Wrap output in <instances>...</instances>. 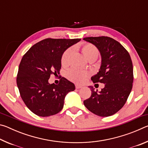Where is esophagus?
Listing matches in <instances>:
<instances>
[{
  "mask_svg": "<svg viewBox=\"0 0 148 148\" xmlns=\"http://www.w3.org/2000/svg\"><path fill=\"white\" fill-rule=\"evenodd\" d=\"M82 86H80V85H78V84L76 85V89H80V88H82Z\"/></svg>",
  "mask_w": 148,
  "mask_h": 148,
  "instance_id": "obj_1",
  "label": "esophagus"
}]
</instances>
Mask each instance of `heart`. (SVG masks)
<instances>
[{
    "label": "heart",
    "instance_id": "1",
    "mask_svg": "<svg viewBox=\"0 0 148 148\" xmlns=\"http://www.w3.org/2000/svg\"><path fill=\"white\" fill-rule=\"evenodd\" d=\"M82 50L84 56L87 59L91 58L97 59L99 55V51L97 47L93 44L86 43L83 44ZM74 51V47H71L67 49L62 54L61 57V63L66 65L69 63L70 58ZM89 75V72L77 68H72L67 72L66 76L68 78L72 81L77 82V83H82L87 78Z\"/></svg>",
    "mask_w": 148,
    "mask_h": 148
}]
</instances>
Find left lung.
<instances>
[{"mask_svg": "<svg viewBox=\"0 0 148 148\" xmlns=\"http://www.w3.org/2000/svg\"><path fill=\"white\" fill-rule=\"evenodd\" d=\"M84 40L95 45L101 56V68L91 80L104 84L99 92L89 86L91 95L84 104L97 116H112L124 106L132 90L133 66L131 56L119 42L110 37H87Z\"/></svg>", "mask_w": 148, "mask_h": 148, "instance_id": "obj_1", "label": "left lung"}]
</instances>
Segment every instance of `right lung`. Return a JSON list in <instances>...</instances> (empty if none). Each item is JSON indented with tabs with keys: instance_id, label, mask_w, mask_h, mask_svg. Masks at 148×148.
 <instances>
[{
	"instance_id": "right-lung-1",
	"label": "right lung",
	"mask_w": 148,
	"mask_h": 148,
	"mask_svg": "<svg viewBox=\"0 0 148 148\" xmlns=\"http://www.w3.org/2000/svg\"><path fill=\"white\" fill-rule=\"evenodd\" d=\"M80 40L46 38L32 46L23 56L17 85L24 103L34 114L48 117L59 113L67 93L75 90L74 84L65 77H61L58 85L50 84L48 80L51 74H59L65 50Z\"/></svg>"
}]
</instances>
